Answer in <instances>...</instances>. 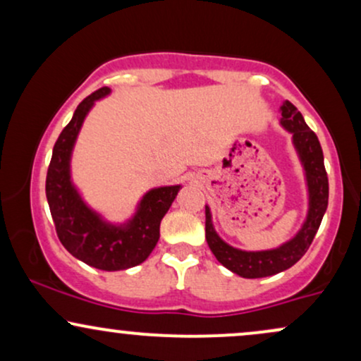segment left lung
<instances>
[{"label":"left lung","instance_id":"8db88e82","mask_svg":"<svg viewBox=\"0 0 361 361\" xmlns=\"http://www.w3.org/2000/svg\"><path fill=\"white\" fill-rule=\"evenodd\" d=\"M280 111V126L288 134H292V144L304 169L305 188H307V214L295 235L271 250H239L227 244L217 234L210 207L205 205V239L210 251L214 252L219 263L243 279H263L293 267L309 250L327 209L329 183H327L324 156L317 135L310 130L300 111L288 100L281 103Z\"/></svg>","mask_w":361,"mask_h":361}]
</instances>
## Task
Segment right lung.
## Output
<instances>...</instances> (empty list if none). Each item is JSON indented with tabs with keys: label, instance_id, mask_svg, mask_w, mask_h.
I'll return each instance as SVG.
<instances>
[{
	"label": "right lung",
	"instance_id": "right-lung-1",
	"mask_svg": "<svg viewBox=\"0 0 361 361\" xmlns=\"http://www.w3.org/2000/svg\"><path fill=\"white\" fill-rule=\"evenodd\" d=\"M100 88L85 98L71 122L54 144L45 180V195L62 246L74 258L103 271H120L147 259L159 241V226L180 192L181 185L156 186L142 195L135 212L126 222H110L86 204L73 183L71 157L82 122L94 103L109 97Z\"/></svg>",
	"mask_w": 361,
	"mask_h": 361
}]
</instances>
